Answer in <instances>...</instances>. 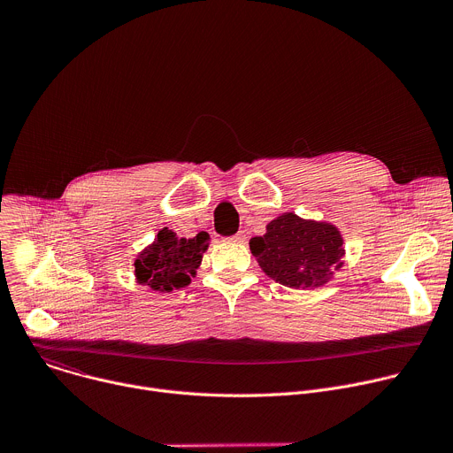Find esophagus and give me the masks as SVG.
Listing matches in <instances>:
<instances>
[{
    "label": "esophagus",
    "mask_w": 453,
    "mask_h": 453,
    "mask_svg": "<svg viewBox=\"0 0 453 453\" xmlns=\"http://www.w3.org/2000/svg\"><path fill=\"white\" fill-rule=\"evenodd\" d=\"M229 242H234V243H243V242H245V234H243V233H238V234L231 236V238H229Z\"/></svg>",
    "instance_id": "obj_1"
}]
</instances>
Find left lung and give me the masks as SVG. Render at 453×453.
<instances>
[{
  "label": "left lung",
  "instance_id": "1",
  "mask_svg": "<svg viewBox=\"0 0 453 453\" xmlns=\"http://www.w3.org/2000/svg\"><path fill=\"white\" fill-rule=\"evenodd\" d=\"M342 243L334 224L283 213L267 224L264 236L250 238L249 247L271 280L304 290L326 285L344 265Z\"/></svg>",
  "mask_w": 453,
  "mask_h": 453
}]
</instances>
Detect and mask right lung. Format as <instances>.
I'll return each mask as SVG.
<instances>
[{"label":"right lung","instance_id":"right-lung-1","mask_svg":"<svg viewBox=\"0 0 453 453\" xmlns=\"http://www.w3.org/2000/svg\"><path fill=\"white\" fill-rule=\"evenodd\" d=\"M208 243L210 234L204 231L196 238H180L172 229L163 227L134 260L136 281L156 292H172L189 285Z\"/></svg>","mask_w":453,"mask_h":453}]
</instances>
